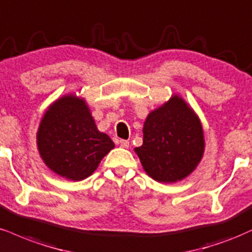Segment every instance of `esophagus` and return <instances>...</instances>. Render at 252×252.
Here are the masks:
<instances>
[{
    "label": "esophagus",
    "mask_w": 252,
    "mask_h": 252,
    "mask_svg": "<svg viewBox=\"0 0 252 252\" xmlns=\"http://www.w3.org/2000/svg\"><path fill=\"white\" fill-rule=\"evenodd\" d=\"M119 145L123 149H128L129 141L128 140H119Z\"/></svg>",
    "instance_id": "obj_1"
}]
</instances>
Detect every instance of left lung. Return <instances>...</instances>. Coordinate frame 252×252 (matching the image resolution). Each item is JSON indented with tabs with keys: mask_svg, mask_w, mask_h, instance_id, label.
<instances>
[{
	"mask_svg": "<svg viewBox=\"0 0 252 252\" xmlns=\"http://www.w3.org/2000/svg\"><path fill=\"white\" fill-rule=\"evenodd\" d=\"M143 133V145L134 151L145 172L157 182L183 180L202 160L205 150L202 123L177 94L150 112Z\"/></svg>",
	"mask_w": 252,
	"mask_h": 252,
	"instance_id": "8db88e82",
	"label": "left lung"
}]
</instances>
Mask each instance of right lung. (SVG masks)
<instances>
[{
  "mask_svg": "<svg viewBox=\"0 0 252 252\" xmlns=\"http://www.w3.org/2000/svg\"><path fill=\"white\" fill-rule=\"evenodd\" d=\"M36 145L53 172L74 182L90 177L114 149L111 138L97 129L86 100L75 94L61 96L47 108Z\"/></svg>",
  "mask_w": 252,
  "mask_h": 252,
  "instance_id": "1",
  "label": "right lung"
}]
</instances>
